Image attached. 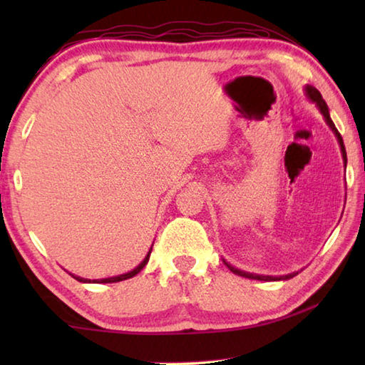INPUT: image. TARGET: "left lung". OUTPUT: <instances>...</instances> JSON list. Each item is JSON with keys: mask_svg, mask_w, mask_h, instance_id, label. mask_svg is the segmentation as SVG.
<instances>
[{"mask_svg": "<svg viewBox=\"0 0 365 365\" xmlns=\"http://www.w3.org/2000/svg\"><path fill=\"white\" fill-rule=\"evenodd\" d=\"M304 91H306V96L311 100L312 103H316L317 109L320 110V114L324 115V119L327 122V125H329L331 128V132L335 133V137L338 140V145H339V150H341V156H343V163H344V169H346V163H348V159H346V150H344V143H343V138L341 135H339V132L336 130L335 123H333V120L330 119V113H329V106H327V103L324 101L322 95L319 93L317 88H314V86L311 85H306L304 86ZM224 261V264L227 265L228 269H230L233 274H237L240 277H246V279H251V280H262V282H277V280H289L293 279L294 275H298V272H293V274H288V275H279V277H274V275H259V274H251V272H245V270H240L237 267H233L232 264H228L225 259H222Z\"/></svg>", "mask_w": 365, "mask_h": 365, "instance_id": "1", "label": "left lung"}]
</instances>
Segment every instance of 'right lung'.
<instances>
[{"label": "right lung", "instance_id": "obj_1", "mask_svg": "<svg viewBox=\"0 0 365 365\" xmlns=\"http://www.w3.org/2000/svg\"><path fill=\"white\" fill-rule=\"evenodd\" d=\"M151 250H153V246L150 248V251H148V255L145 256V259L143 261H141L137 267H135L133 270H130V272H125V274H120V275H115V277H108V279H101V280H90V279H83V277H77V275H73V274H71L73 279L76 280H78V282H82V283H115V282H122V280H127V279H132V277H135L138 274V272L145 267V265L148 264V261H150V255H151Z\"/></svg>", "mask_w": 365, "mask_h": 365}]
</instances>
